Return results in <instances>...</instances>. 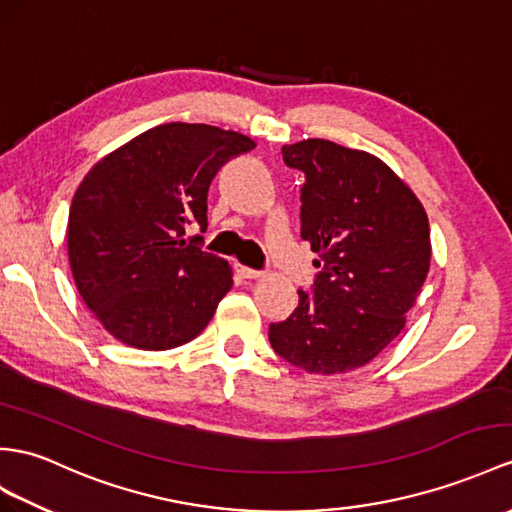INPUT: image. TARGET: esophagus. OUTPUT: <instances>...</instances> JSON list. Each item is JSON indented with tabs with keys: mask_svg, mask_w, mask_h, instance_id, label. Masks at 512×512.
Listing matches in <instances>:
<instances>
[{
	"mask_svg": "<svg viewBox=\"0 0 512 512\" xmlns=\"http://www.w3.org/2000/svg\"><path fill=\"white\" fill-rule=\"evenodd\" d=\"M234 269H236V273H239L241 278H247V280H256V278L263 276V271H256V269L245 267V265H234Z\"/></svg>",
	"mask_w": 512,
	"mask_h": 512,
	"instance_id": "1",
	"label": "esophagus"
}]
</instances>
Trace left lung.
Segmentation results:
<instances>
[{
    "mask_svg": "<svg viewBox=\"0 0 512 512\" xmlns=\"http://www.w3.org/2000/svg\"><path fill=\"white\" fill-rule=\"evenodd\" d=\"M304 173L302 239L319 254L313 291L269 326L286 363L310 373L367 365L404 330L430 269V223L415 193L376 156L323 139L282 147Z\"/></svg>",
    "mask_w": 512,
    "mask_h": 512,
    "instance_id": "8db88e82",
    "label": "left lung"
}]
</instances>
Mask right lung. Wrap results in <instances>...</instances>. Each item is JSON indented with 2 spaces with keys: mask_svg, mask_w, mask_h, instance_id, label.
<instances>
[{
  "mask_svg": "<svg viewBox=\"0 0 512 512\" xmlns=\"http://www.w3.org/2000/svg\"><path fill=\"white\" fill-rule=\"evenodd\" d=\"M256 143L206 123H165L86 173L69 208L67 247L84 304L121 343L171 350L202 332L232 289V269L202 252L208 189Z\"/></svg>",
  "mask_w": 512,
  "mask_h": 512,
  "instance_id": "obj_1",
  "label": "right lung"
}]
</instances>
